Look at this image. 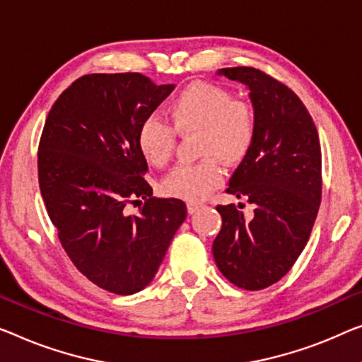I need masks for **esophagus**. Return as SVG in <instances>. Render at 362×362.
I'll return each instance as SVG.
<instances>
[{"label":"esophagus","instance_id":"obj_1","mask_svg":"<svg viewBox=\"0 0 362 362\" xmlns=\"http://www.w3.org/2000/svg\"><path fill=\"white\" fill-rule=\"evenodd\" d=\"M199 208H203L202 203H193V202H188L187 203V211L190 214H195Z\"/></svg>","mask_w":362,"mask_h":362}]
</instances>
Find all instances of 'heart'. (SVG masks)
I'll list each match as a JSON object with an SVG mask.
<instances>
[{"mask_svg":"<svg viewBox=\"0 0 362 362\" xmlns=\"http://www.w3.org/2000/svg\"><path fill=\"white\" fill-rule=\"evenodd\" d=\"M172 130L159 117L144 118L138 129L139 153L153 167H164L174 154L175 132L199 133L197 164L177 165L163 182L167 195L199 202L223 180L219 160L239 164L250 153L257 118L250 102L234 99L228 89L209 83L183 88L169 104Z\"/></svg>","mask_w":362,"mask_h":362,"instance_id":"heart-1","label":"heart"}]
</instances>
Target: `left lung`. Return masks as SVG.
Segmentation results:
<instances>
[{"label": "left lung", "instance_id": "obj_1", "mask_svg": "<svg viewBox=\"0 0 362 362\" xmlns=\"http://www.w3.org/2000/svg\"><path fill=\"white\" fill-rule=\"evenodd\" d=\"M219 76L245 84L257 129L250 153L228 193L252 203L218 206L223 228L213 242L219 272L247 291L265 289L289 272L304 250L322 198V151L310 113L288 86L260 69L223 68Z\"/></svg>", "mask_w": 362, "mask_h": 362}]
</instances>
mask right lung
<instances>
[{
  "label": "right lung",
  "mask_w": 362,
  "mask_h": 362,
  "mask_svg": "<svg viewBox=\"0 0 362 362\" xmlns=\"http://www.w3.org/2000/svg\"><path fill=\"white\" fill-rule=\"evenodd\" d=\"M174 88L139 73L86 74L58 97L42 132L39 183L58 239L89 281L120 296L153 281L187 218L182 199L153 197L136 143ZM128 202L144 204L139 215L124 213Z\"/></svg>",
  "instance_id": "1"
}]
</instances>
